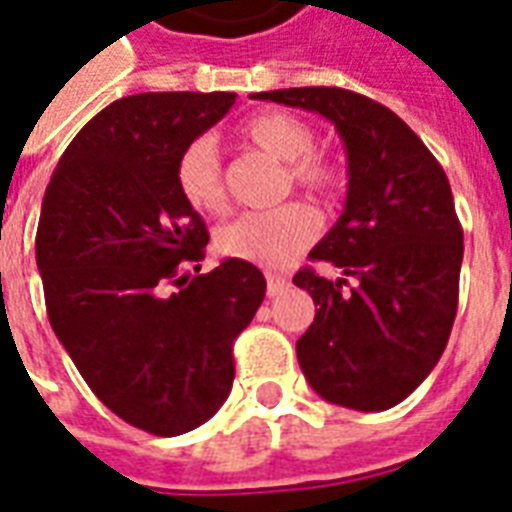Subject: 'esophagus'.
<instances>
[{
	"label": "esophagus",
	"instance_id": "obj_1",
	"mask_svg": "<svg viewBox=\"0 0 512 512\" xmlns=\"http://www.w3.org/2000/svg\"><path fill=\"white\" fill-rule=\"evenodd\" d=\"M265 279H268V295L271 297L281 295L287 289V276H281V273H268Z\"/></svg>",
	"mask_w": 512,
	"mask_h": 512
}]
</instances>
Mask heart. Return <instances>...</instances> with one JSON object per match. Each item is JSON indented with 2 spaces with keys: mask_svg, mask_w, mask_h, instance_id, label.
Returning <instances> with one entry per match:
<instances>
[{
  "mask_svg": "<svg viewBox=\"0 0 512 512\" xmlns=\"http://www.w3.org/2000/svg\"><path fill=\"white\" fill-rule=\"evenodd\" d=\"M241 138L273 159L287 162L292 185L335 199L345 183V170L335 156L316 151V130L303 116L289 111H265L241 127ZM177 191L196 212H223L228 193L223 167L212 138H196L183 148L175 164ZM319 236V217L303 201H287L265 212H247L217 228L215 247L223 257L257 265H284L295 260Z\"/></svg>",
  "mask_w": 512,
  "mask_h": 512,
  "instance_id": "1",
  "label": "heart"
}]
</instances>
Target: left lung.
<instances>
[{"instance_id":"left-lung-1","label":"left lung","mask_w":512,"mask_h":512,"mask_svg":"<svg viewBox=\"0 0 512 512\" xmlns=\"http://www.w3.org/2000/svg\"><path fill=\"white\" fill-rule=\"evenodd\" d=\"M249 98L327 116L345 143V209L311 252L345 279L311 265L295 273L319 305L297 361L329 404L390 409L438 364L457 316L462 225L444 167L404 119L358 92L289 87Z\"/></svg>"}]
</instances>
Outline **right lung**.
Wrapping results in <instances>:
<instances>
[{
    "label": "right lung",
    "mask_w": 512,
    "mask_h": 512,
    "mask_svg": "<svg viewBox=\"0 0 512 512\" xmlns=\"http://www.w3.org/2000/svg\"><path fill=\"white\" fill-rule=\"evenodd\" d=\"M233 103V92L114 100L71 140L44 191L36 265L52 332L92 393L154 436L188 433L223 406L233 340L265 297L247 260L199 273L207 225L175 180L183 148Z\"/></svg>",
    "instance_id": "add662e5"
}]
</instances>
